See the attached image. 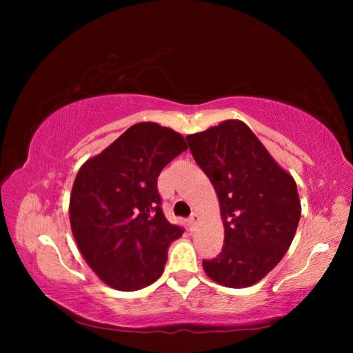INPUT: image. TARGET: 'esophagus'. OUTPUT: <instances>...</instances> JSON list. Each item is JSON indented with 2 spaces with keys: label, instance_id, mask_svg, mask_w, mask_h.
Instances as JSON below:
<instances>
[{
  "label": "esophagus",
  "instance_id": "34e87169",
  "mask_svg": "<svg viewBox=\"0 0 353 353\" xmlns=\"http://www.w3.org/2000/svg\"><path fill=\"white\" fill-rule=\"evenodd\" d=\"M198 219H199V216H198V214H196V213H193V214H191V216L188 218V225H190L191 230H193L194 227H196V224H198Z\"/></svg>",
  "mask_w": 353,
  "mask_h": 353
}]
</instances>
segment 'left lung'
<instances>
[{"instance_id":"obj_1","label":"left lung","mask_w":353,"mask_h":353,"mask_svg":"<svg viewBox=\"0 0 353 353\" xmlns=\"http://www.w3.org/2000/svg\"><path fill=\"white\" fill-rule=\"evenodd\" d=\"M187 141L216 191L224 224L223 250L202 266L219 285L246 288L272 271L291 246L301 219L294 179L238 119Z\"/></svg>"}]
</instances>
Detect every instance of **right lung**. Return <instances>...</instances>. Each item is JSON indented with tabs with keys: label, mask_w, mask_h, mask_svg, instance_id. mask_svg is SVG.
I'll list each match as a JSON object with an SVG mask.
<instances>
[{
	"label": "right lung",
	"mask_w": 353,
	"mask_h": 353,
	"mask_svg": "<svg viewBox=\"0 0 353 353\" xmlns=\"http://www.w3.org/2000/svg\"><path fill=\"white\" fill-rule=\"evenodd\" d=\"M187 148L170 128L137 123L77 172L71 230L88 266L112 288L137 291L162 276L183 229L165 218L157 177Z\"/></svg>",
	"instance_id": "obj_1"
}]
</instances>
